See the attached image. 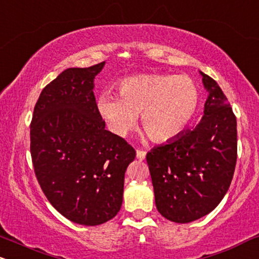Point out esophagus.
I'll use <instances>...</instances> for the list:
<instances>
[{"label": "esophagus", "instance_id": "34e87169", "mask_svg": "<svg viewBox=\"0 0 259 259\" xmlns=\"http://www.w3.org/2000/svg\"><path fill=\"white\" fill-rule=\"evenodd\" d=\"M136 157H138L139 160H145L146 152L141 151V149H138V151H136Z\"/></svg>", "mask_w": 259, "mask_h": 259}]
</instances>
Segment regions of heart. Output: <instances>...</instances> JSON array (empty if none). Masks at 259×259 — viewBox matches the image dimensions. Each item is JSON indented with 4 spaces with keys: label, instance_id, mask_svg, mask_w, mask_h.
<instances>
[{
    "label": "heart",
    "instance_id": "b5f03b06",
    "mask_svg": "<svg viewBox=\"0 0 259 259\" xmlns=\"http://www.w3.org/2000/svg\"><path fill=\"white\" fill-rule=\"evenodd\" d=\"M119 98L102 93L98 111L117 136H125L141 114V125L158 143L179 139L194 119L200 93L191 77L143 73L118 83Z\"/></svg>",
    "mask_w": 259,
    "mask_h": 259
}]
</instances>
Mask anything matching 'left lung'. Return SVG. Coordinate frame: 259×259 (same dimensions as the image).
<instances>
[{
	"label": "left lung",
	"mask_w": 259,
	"mask_h": 259,
	"mask_svg": "<svg viewBox=\"0 0 259 259\" xmlns=\"http://www.w3.org/2000/svg\"><path fill=\"white\" fill-rule=\"evenodd\" d=\"M200 74L208 92L201 121L146 157L155 206L176 223L210 213L228 192L236 164V118L216 80Z\"/></svg>",
	"instance_id": "1"
}]
</instances>
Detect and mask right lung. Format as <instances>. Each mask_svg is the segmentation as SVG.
<instances>
[{
	"label": "right lung",
	"mask_w": 259,
	"mask_h": 259,
	"mask_svg": "<svg viewBox=\"0 0 259 259\" xmlns=\"http://www.w3.org/2000/svg\"><path fill=\"white\" fill-rule=\"evenodd\" d=\"M105 61L62 71L40 93L30 126V151L40 188L67 220L99 226L123 202L124 176L136 152L105 129L94 79Z\"/></svg>",
	"instance_id": "obj_1"
}]
</instances>
